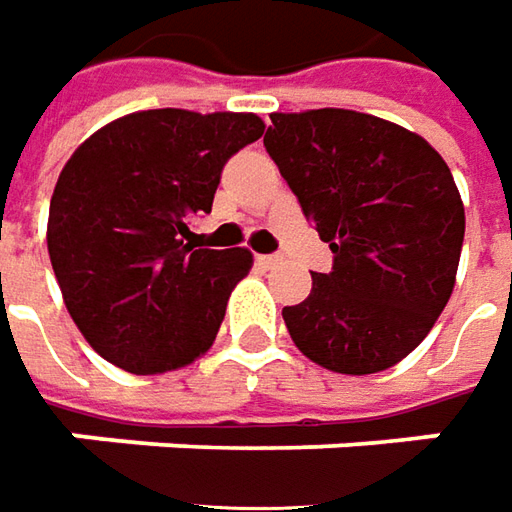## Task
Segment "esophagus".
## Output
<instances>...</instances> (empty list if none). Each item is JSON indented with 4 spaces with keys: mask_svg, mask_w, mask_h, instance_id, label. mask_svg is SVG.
Listing matches in <instances>:
<instances>
[{
    "mask_svg": "<svg viewBox=\"0 0 512 512\" xmlns=\"http://www.w3.org/2000/svg\"><path fill=\"white\" fill-rule=\"evenodd\" d=\"M256 262L262 264V267H276L281 262V256H256Z\"/></svg>",
    "mask_w": 512,
    "mask_h": 512,
    "instance_id": "obj_1",
    "label": "esophagus"
}]
</instances>
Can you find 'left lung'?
Segmentation results:
<instances>
[{"label": "left lung", "instance_id": "1", "mask_svg": "<svg viewBox=\"0 0 512 512\" xmlns=\"http://www.w3.org/2000/svg\"><path fill=\"white\" fill-rule=\"evenodd\" d=\"M264 149L332 270L284 307L293 344L341 375H375L414 352L454 293L465 208L437 149L352 109L273 112Z\"/></svg>", "mask_w": 512, "mask_h": 512}]
</instances>
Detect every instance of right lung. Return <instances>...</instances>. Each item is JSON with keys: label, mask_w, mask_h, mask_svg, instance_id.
<instances>
[{"label": "right lung", "mask_w": 512, "mask_h": 512, "mask_svg": "<svg viewBox=\"0 0 512 512\" xmlns=\"http://www.w3.org/2000/svg\"><path fill=\"white\" fill-rule=\"evenodd\" d=\"M264 135L250 112L146 109L87 137L58 174L47 250L75 327L132 375L188 366L214 344L248 248L194 250L222 168Z\"/></svg>", "instance_id": "right-lung-1"}]
</instances>
